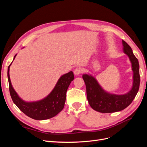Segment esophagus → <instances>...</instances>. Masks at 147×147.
<instances>
[{
	"label": "esophagus",
	"mask_w": 147,
	"mask_h": 147,
	"mask_svg": "<svg viewBox=\"0 0 147 147\" xmlns=\"http://www.w3.org/2000/svg\"><path fill=\"white\" fill-rule=\"evenodd\" d=\"M82 72V70L80 68H76L74 70V73L75 75H79Z\"/></svg>",
	"instance_id": "34e87169"
}]
</instances>
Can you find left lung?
<instances>
[{
  "instance_id": "1",
  "label": "left lung",
  "mask_w": 147,
  "mask_h": 147,
  "mask_svg": "<svg viewBox=\"0 0 147 147\" xmlns=\"http://www.w3.org/2000/svg\"><path fill=\"white\" fill-rule=\"evenodd\" d=\"M123 52L129 59L133 72L132 85L131 90L123 94H112L104 90L94 77L91 74H83L85 83L88 103L92 109L100 113H113L126 109L134 100L140 86L139 64L131 47L122 40Z\"/></svg>"
}]
</instances>
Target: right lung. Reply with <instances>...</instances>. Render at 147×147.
<instances>
[{
  "instance_id": "add662e5",
  "label": "right lung",
  "mask_w": 147,
  "mask_h": 147,
  "mask_svg": "<svg viewBox=\"0 0 147 147\" xmlns=\"http://www.w3.org/2000/svg\"><path fill=\"white\" fill-rule=\"evenodd\" d=\"M16 56V55L13 60ZM11 63L8 66L7 72L10 93L14 104L21 112L32 119L44 120L55 117L64 109L67 90L71 82L74 79L72 71L62 75L53 90L43 99L37 101L27 102L21 98L12 86L9 73Z\"/></svg>"
}]
</instances>
